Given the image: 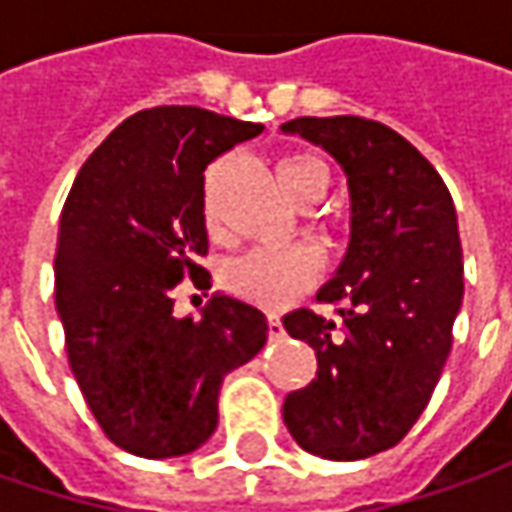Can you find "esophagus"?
I'll list each match as a JSON object with an SVG mask.
<instances>
[{
  "instance_id": "obj_1",
  "label": "esophagus",
  "mask_w": 512,
  "mask_h": 512,
  "mask_svg": "<svg viewBox=\"0 0 512 512\" xmlns=\"http://www.w3.org/2000/svg\"><path fill=\"white\" fill-rule=\"evenodd\" d=\"M267 333H270V339H279V336L285 333V327H282V319H279L276 313H270V316H267Z\"/></svg>"
}]
</instances>
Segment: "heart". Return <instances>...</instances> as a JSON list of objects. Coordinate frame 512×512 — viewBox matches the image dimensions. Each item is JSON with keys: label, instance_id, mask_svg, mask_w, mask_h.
I'll return each instance as SVG.
<instances>
[{"label": "heart", "instance_id": "b5f03b06", "mask_svg": "<svg viewBox=\"0 0 512 512\" xmlns=\"http://www.w3.org/2000/svg\"><path fill=\"white\" fill-rule=\"evenodd\" d=\"M279 182L296 205H313L330 185V170L313 153H287L279 159ZM205 222L216 225V207L205 199ZM325 259L316 247L293 245L279 250H250L227 262L222 285L230 296L262 310H285L322 279Z\"/></svg>", "mask_w": 512, "mask_h": 512}]
</instances>
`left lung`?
Returning <instances> with one entry per match:
<instances>
[{
	"mask_svg": "<svg viewBox=\"0 0 512 512\" xmlns=\"http://www.w3.org/2000/svg\"><path fill=\"white\" fill-rule=\"evenodd\" d=\"M285 133L322 145L347 173L350 247L313 310L282 319L316 350L313 382L282 416L307 453L356 462L410 433L433 396L462 307V239L450 190L404 136L362 116H302Z\"/></svg>",
	"mask_w": 512,
	"mask_h": 512,
	"instance_id": "left-lung-1",
	"label": "left lung"
}]
</instances>
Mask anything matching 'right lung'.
Returning a JSON list of instances; mask_svg holds the SVG:
<instances>
[{
  "mask_svg": "<svg viewBox=\"0 0 512 512\" xmlns=\"http://www.w3.org/2000/svg\"><path fill=\"white\" fill-rule=\"evenodd\" d=\"M262 125L190 105L139 110L70 187L53 259L65 350L93 419L133 456H185L219 422V387L267 342L262 310L213 296L173 316L185 279L210 287L205 168Z\"/></svg>",
  "mask_w": 512,
  "mask_h": 512,
  "instance_id": "add662e5",
  "label": "right lung"
}]
</instances>
